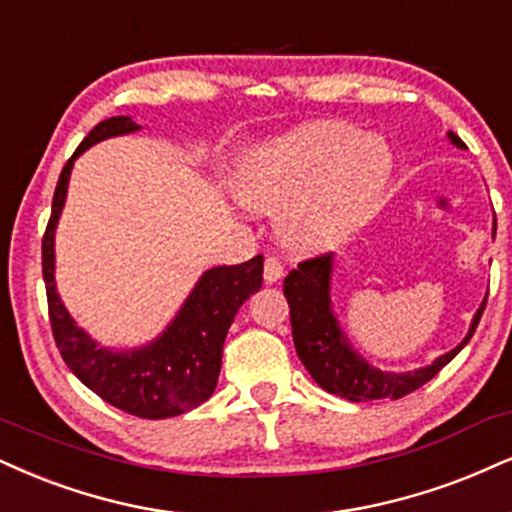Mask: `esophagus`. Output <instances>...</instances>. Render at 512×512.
Wrapping results in <instances>:
<instances>
[{"label": "esophagus", "instance_id": "34e87169", "mask_svg": "<svg viewBox=\"0 0 512 512\" xmlns=\"http://www.w3.org/2000/svg\"><path fill=\"white\" fill-rule=\"evenodd\" d=\"M282 277H285V268H282V263L277 261L275 256H268L266 266H263V280H266V285H275V282H280Z\"/></svg>", "mask_w": 512, "mask_h": 512}]
</instances>
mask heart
<instances>
[{
  "label": "heart",
  "mask_w": 512,
  "mask_h": 512,
  "mask_svg": "<svg viewBox=\"0 0 512 512\" xmlns=\"http://www.w3.org/2000/svg\"><path fill=\"white\" fill-rule=\"evenodd\" d=\"M391 151L349 123H308L244 156L237 194L275 216L277 235L296 254L325 251L356 230L380 201Z\"/></svg>",
  "instance_id": "1"
}]
</instances>
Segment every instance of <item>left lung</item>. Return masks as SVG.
<instances>
[{"label":"left lung","instance_id":"obj_1","mask_svg":"<svg viewBox=\"0 0 512 512\" xmlns=\"http://www.w3.org/2000/svg\"><path fill=\"white\" fill-rule=\"evenodd\" d=\"M446 137H449L453 147L468 149L463 140L453 135L451 130L446 132ZM332 273L334 254L299 263V268L285 277V296L289 304V315H292L296 356L301 358L304 368L311 372V377L320 387L353 403L401 399V396L430 382L470 342L479 325V318L484 313V306H487V296H484L482 306L472 315L470 330L463 337V342L453 346L451 351L441 353L439 358H434L425 368H415L408 372L380 370L353 349L349 337H346L342 325H339L337 313L332 308Z\"/></svg>","mask_w":512,"mask_h":512}]
</instances>
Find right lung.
Here are the masks:
<instances>
[{
	"label": "right lung",
	"mask_w": 512,
	"mask_h": 512,
	"mask_svg": "<svg viewBox=\"0 0 512 512\" xmlns=\"http://www.w3.org/2000/svg\"><path fill=\"white\" fill-rule=\"evenodd\" d=\"M142 130L130 116L106 118L75 149L54 189L52 218L42 239V277L49 320L61 358L78 380L106 403L137 418L161 420L182 415L211 399L218 384L223 344L239 306L263 285V256L239 266L206 270L175 318L151 342L132 349L102 346L75 323L56 292L54 239L75 159L94 144Z\"/></svg>",
	"instance_id": "right-lung-1"
}]
</instances>
